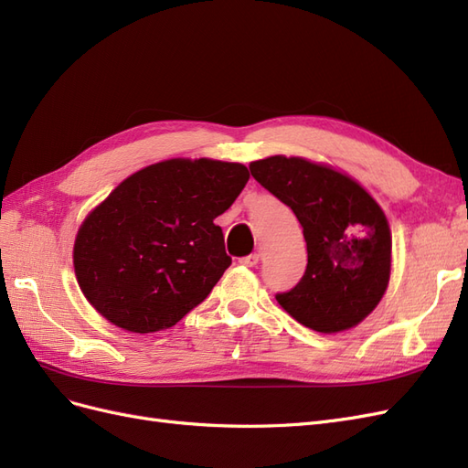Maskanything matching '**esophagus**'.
<instances>
[{
    "instance_id": "34e87169",
    "label": "esophagus",
    "mask_w": 468,
    "mask_h": 468,
    "mask_svg": "<svg viewBox=\"0 0 468 468\" xmlns=\"http://www.w3.org/2000/svg\"><path fill=\"white\" fill-rule=\"evenodd\" d=\"M239 263L246 265V267L258 265L260 263V253H250V256H246V258H239Z\"/></svg>"
}]
</instances>
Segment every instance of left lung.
<instances>
[{
  "label": "left lung",
  "instance_id": "obj_1",
  "mask_svg": "<svg viewBox=\"0 0 468 468\" xmlns=\"http://www.w3.org/2000/svg\"><path fill=\"white\" fill-rule=\"evenodd\" d=\"M258 183L303 226L308 263L277 303L310 330L344 332L369 316L390 279L392 238L385 212L357 181L304 158L250 164Z\"/></svg>",
  "mask_w": 468,
  "mask_h": 468
}]
</instances>
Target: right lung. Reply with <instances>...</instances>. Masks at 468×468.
I'll use <instances>...</instances> for the list:
<instances>
[{
    "instance_id": "add662e5",
    "label": "right lung",
    "mask_w": 468,
    "mask_h": 468,
    "mask_svg": "<svg viewBox=\"0 0 468 468\" xmlns=\"http://www.w3.org/2000/svg\"><path fill=\"white\" fill-rule=\"evenodd\" d=\"M250 179L242 164L165 160L126 177L80 226L81 292L122 330L172 328L232 263L215 218Z\"/></svg>"
}]
</instances>
